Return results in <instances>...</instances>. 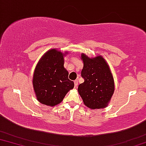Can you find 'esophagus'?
<instances>
[{"instance_id": "obj_1", "label": "esophagus", "mask_w": 146, "mask_h": 146, "mask_svg": "<svg viewBox=\"0 0 146 146\" xmlns=\"http://www.w3.org/2000/svg\"><path fill=\"white\" fill-rule=\"evenodd\" d=\"M74 84H75V88H77V86H78V81H77V79H76V80H75Z\"/></svg>"}]
</instances>
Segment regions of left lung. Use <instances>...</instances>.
Masks as SVG:
<instances>
[{
	"label": "left lung",
	"mask_w": 146,
	"mask_h": 146,
	"mask_svg": "<svg viewBox=\"0 0 146 146\" xmlns=\"http://www.w3.org/2000/svg\"><path fill=\"white\" fill-rule=\"evenodd\" d=\"M84 68L82 77L84 82L79 84L78 92L84 104L92 109L107 106L114 91V79L103 57L89 58L82 54Z\"/></svg>",
	"instance_id": "obj_1"
}]
</instances>
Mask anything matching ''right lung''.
<instances>
[{"mask_svg": "<svg viewBox=\"0 0 146 146\" xmlns=\"http://www.w3.org/2000/svg\"><path fill=\"white\" fill-rule=\"evenodd\" d=\"M63 56L60 51L49 50L37 64L33 86L37 99L42 104L50 106L59 104L74 87L64 68Z\"/></svg>", "mask_w": 146, "mask_h": 146, "instance_id": "obj_1", "label": "right lung"}]
</instances>
